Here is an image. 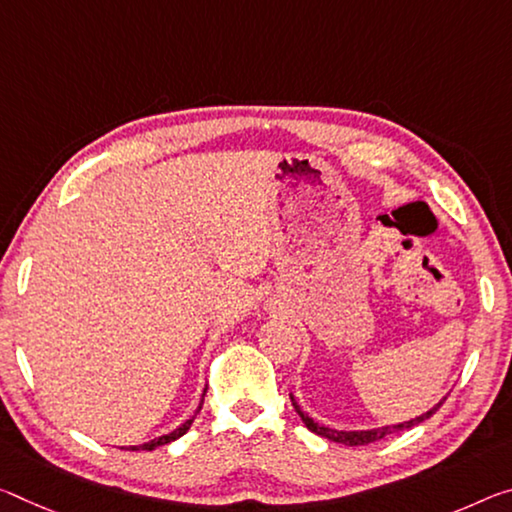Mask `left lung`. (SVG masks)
Wrapping results in <instances>:
<instances>
[{
	"label": "left lung",
	"mask_w": 512,
	"mask_h": 512,
	"mask_svg": "<svg viewBox=\"0 0 512 512\" xmlns=\"http://www.w3.org/2000/svg\"><path fill=\"white\" fill-rule=\"evenodd\" d=\"M289 396H291V403H294V410L298 412V417L303 419V424H305L307 428H310V431H312L314 435H321V437H326V440H330V442H339V444H346V446H362V444H371V442L383 440V437L392 435V433H399V431H405V428L417 426V424H421V421H424V419L433 417L435 412H437V408H440V405L446 401V396H444V399H442L440 403H435L431 410L421 412L419 417H412V419H408V421H399V424H387V426H376V428H364V431H339V428H330V426H323V424H319V421H314L310 415H307V412H303V408H300L298 401H296V396L291 394V392H289Z\"/></svg>",
	"instance_id": "left-lung-1"
}]
</instances>
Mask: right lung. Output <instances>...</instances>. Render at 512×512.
<instances>
[{
  "instance_id": "obj_1",
  "label": "right lung",
  "mask_w": 512,
  "mask_h": 512,
  "mask_svg": "<svg viewBox=\"0 0 512 512\" xmlns=\"http://www.w3.org/2000/svg\"><path fill=\"white\" fill-rule=\"evenodd\" d=\"M205 392H207V389H205ZM202 403H205V394H202V399H200V403H198V410L193 412V417H191V419H186L184 424H180V426L175 428V431L164 433V435H159V437H154V440H150V442H143V444H136V446H125V449H127V451H152V449H157V446H164V444H170V442L180 440V437H182V435L191 428L193 419L198 417V412L202 410Z\"/></svg>"
}]
</instances>
